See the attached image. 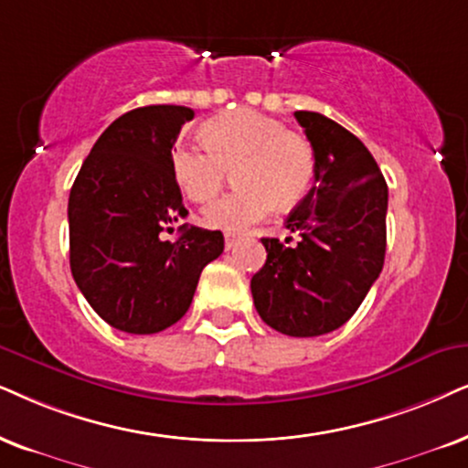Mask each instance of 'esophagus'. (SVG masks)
Returning <instances> with one entry per match:
<instances>
[{"label":"esophagus","instance_id":"34e87169","mask_svg":"<svg viewBox=\"0 0 468 468\" xmlns=\"http://www.w3.org/2000/svg\"><path fill=\"white\" fill-rule=\"evenodd\" d=\"M238 241H239V235H235V233H224V246H227V250H230V248L238 244Z\"/></svg>","mask_w":468,"mask_h":468}]
</instances>
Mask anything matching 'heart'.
Masks as SVG:
<instances>
[{"mask_svg":"<svg viewBox=\"0 0 468 468\" xmlns=\"http://www.w3.org/2000/svg\"><path fill=\"white\" fill-rule=\"evenodd\" d=\"M203 146L176 144L170 155L176 186L194 203H207L235 173L238 192L205 207L209 227L246 230L271 209H292L315 179V151L303 133L289 132L278 118L254 110H235L200 127Z\"/></svg>","mask_w":468,"mask_h":468,"instance_id":"obj_1","label":"heart"}]
</instances>
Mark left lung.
Segmentation results:
<instances>
[{"mask_svg": "<svg viewBox=\"0 0 468 468\" xmlns=\"http://www.w3.org/2000/svg\"><path fill=\"white\" fill-rule=\"evenodd\" d=\"M315 151V183L289 214L298 238H263L265 265L252 276L257 313L289 336L333 333L380 276L387 252L388 187L356 135L317 112H295Z\"/></svg>", "mask_w": 468, "mask_h": 468, "instance_id": "obj_1", "label": "left lung"}]
</instances>
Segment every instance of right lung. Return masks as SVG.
Returning <instances> with one entry per match:
<instances>
[{"label":"right lung","instance_id":"add662e5","mask_svg":"<svg viewBox=\"0 0 468 468\" xmlns=\"http://www.w3.org/2000/svg\"><path fill=\"white\" fill-rule=\"evenodd\" d=\"M194 118L183 105H146L116 118L94 142L69 197L70 271L110 326L162 333L190 309L200 271L224 250L220 230L170 224L187 216L170 155Z\"/></svg>","mask_w":468,"mask_h":468}]
</instances>
